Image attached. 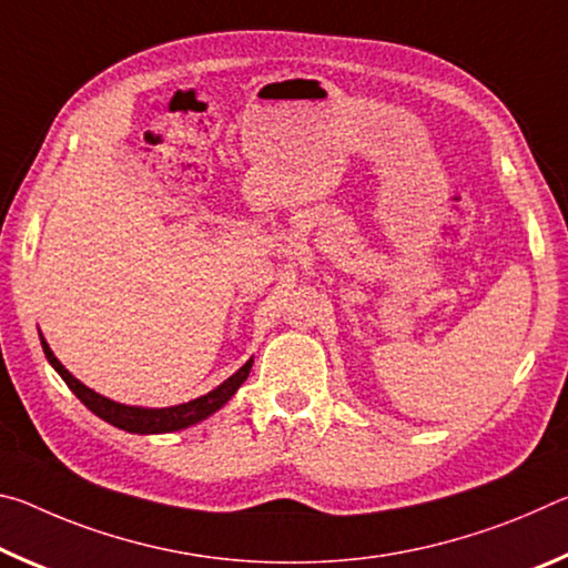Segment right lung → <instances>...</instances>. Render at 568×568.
<instances>
[{
    "label": "right lung",
    "mask_w": 568,
    "mask_h": 568,
    "mask_svg": "<svg viewBox=\"0 0 568 568\" xmlns=\"http://www.w3.org/2000/svg\"><path fill=\"white\" fill-rule=\"evenodd\" d=\"M40 341H42V351L52 368L60 373L62 381L70 386V390L94 413V416H100L102 420L112 423L114 428H122V430H128V434H140V436L172 434V430L190 428V426H195V423L205 420L207 416H213L215 410L223 408L225 403L235 396L237 388L245 383L250 368H253V358H250L243 368L235 371L233 376L220 383L217 388H213L210 393H205V396H200L195 400L178 403V406H168V408L128 406V403L104 398V396H100V393H94L92 388L84 386L82 381H77L72 373L67 371L60 361H57V355L52 353L50 343L44 341L42 333H40Z\"/></svg>",
    "instance_id": "obj_1"
}]
</instances>
